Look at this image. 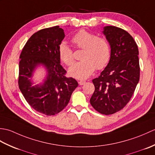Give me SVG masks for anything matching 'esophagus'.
<instances>
[{
  "label": "esophagus",
  "mask_w": 155,
  "mask_h": 155,
  "mask_svg": "<svg viewBox=\"0 0 155 155\" xmlns=\"http://www.w3.org/2000/svg\"><path fill=\"white\" fill-rule=\"evenodd\" d=\"M85 83H86V81H80L79 82H78V84H79L80 85H83Z\"/></svg>",
  "instance_id": "esophagus-1"
}]
</instances>
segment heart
Wrapping results in <instances>:
<instances>
[{"label": "heart", "instance_id": "obj_1", "mask_svg": "<svg viewBox=\"0 0 155 155\" xmlns=\"http://www.w3.org/2000/svg\"><path fill=\"white\" fill-rule=\"evenodd\" d=\"M72 42L78 48L84 49L82 59L70 67L68 74L78 79H84L92 74L95 68L106 67L110 57V47L108 40L103 37L81 29L72 37ZM58 55L61 60L67 66L74 62V54L71 47L64 42L59 45Z\"/></svg>", "mask_w": 155, "mask_h": 155}]
</instances>
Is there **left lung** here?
Wrapping results in <instances>:
<instances>
[{
    "instance_id": "left-lung-1",
    "label": "left lung",
    "mask_w": 155,
    "mask_h": 155,
    "mask_svg": "<svg viewBox=\"0 0 155 155\" xmlns=\"http://www.w3.org/2000/svg\"><path fill=\"white\" fill-rule=\"evenodd\" d=\"M110 47L107 66L94 78V92L90 103L95 110L108 115L120 110L129 102L140 78L139 49L128 32L114 26L103 28Z\"/></svg>"
}]
</instances>
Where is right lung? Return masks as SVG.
<instances>
[{"mask_svg":"<svg viewBox=\"0 0 155 155\" xmlns=\"http://www.w3.org/2000/svg\"><path fill=\"white\" fill-rule=\"evenodd\" d=\"M64 37L58 26L42 29L31 36L20 55V90L32 108L47 116L63 110L78 87L74 78L65 77L67 71L60 64L58 47ZM39 65L45 68L47 75L43 83L34 85L31 78Z\"/></svg>","mask_w":155,"mask_h":155,"instance_id":"right-lung-1","label":"right lung"}]
</instances>
